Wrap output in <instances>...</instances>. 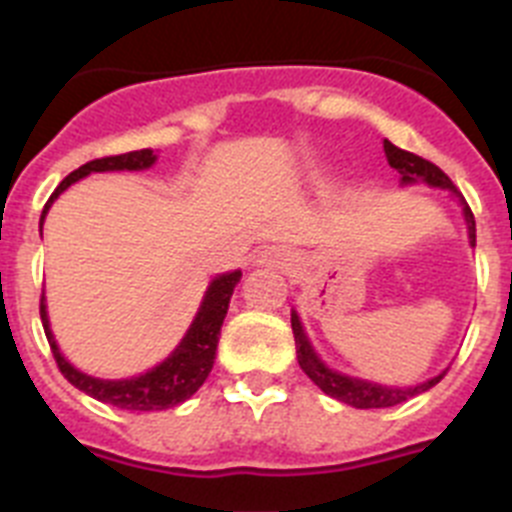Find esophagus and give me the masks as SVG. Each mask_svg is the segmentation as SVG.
I'll use <instances>...</instances> for the list:
<instances>
[{
    "label": "esophagus",
    "mask_w": 512,
    "mask_h": 512,
    "mask_svg": "<svg viewBox=\"0 0 512 512\" xmlns=\"http://www.w3.org/2000/svg\"><path fill=\"white\" fill-rule=\"evenodd\" d=\"M259 264H269V266H277V269H287V266H292V259H289V253L284 251V248L271 246V248H266V251H261Z\"/></svg>",
    "instance_id": "obj_1"
}]
</instances>
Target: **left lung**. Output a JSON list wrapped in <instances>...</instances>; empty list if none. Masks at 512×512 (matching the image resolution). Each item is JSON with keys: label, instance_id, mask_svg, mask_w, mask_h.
<instances>
[{"label": "left lung", "instance_id": "8db88e82", "mask_svg": "<svg viewBox=\"0 0 512 512\" xmlns=\"http://www.w3.org/2000/svg\"><path fill=\"white\" fill-rule=\"evenodd\" d=\"M384 156H387V164L402 176V184L425 182V184H431V187L449 189V192L456 194L454 182H451L449 176L443 174L436 164H431V161H425V158L415 156V153L392 146L390 140H384ZM461 205H464V220H467V228H469V243L474 246V238H477L474 215L472 210H469L467 202L461 200ZM292 333H295L297 361H300L302 372H305L312 382L318 384L325 395L336 397V400L346 402V405H351V408H361V410L392 408V405H400V402L410 400V397L420 395V392L431 390L433 384L441 382L443 374H446V372L438 374V377L428 379V382L423 384H415V387H384V384L366 382V379L346 377V374H338L333 372V369H328V366L320 361V356L315 354V348H312L310 341H307L300 318H297V312H292Z\"/></svg>", "mask_w": 512, "mask_h": 512}]
</instances>
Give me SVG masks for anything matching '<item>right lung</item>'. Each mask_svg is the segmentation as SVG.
I'll return each mask as SVG.
<instances>
[{"instance_id": "right-lung-1", "label": "right lung", "mask_w": 512, "mask_h": 512, "mask_svg": "<svg viewBox=\"0 0 512 512\" xmlns=\"http://www.w3.org/2000/svg\"><path fill=\"white\" fill-rule=\"evenodd\" d=\"M153 161H156V153L151 148H143V151L120 153V156L94 158L89 164L79 166V169L71 171L58 184L56 192L51 194V200L45 202L43 215H40V230H43L45 212L51 210L53 200H56L58 194L63 189H69L74 182H79V179H84V176L92 174V171H140L153 166ZM238 282H241V271H228V274H220V277L212 279L205 292V300L200 305V312L194 315L182 343L161 364L133 379L89 377V374L79 372V369H74L69 361L63 359L61 348H58L56 338L51 333V325H48L45 297H40V320H43L45 338L51 343L53 359H56L58 369H61L63 377L74 384L76 390L87 392L94 400L107 402V405H115V408L122 410H166L179 405V402L189 400L205 384L207 374L212 372L217 341H220L217 336H220L225 312H228L230 297H233V289Z\"/></svg>"}]
</instances>
